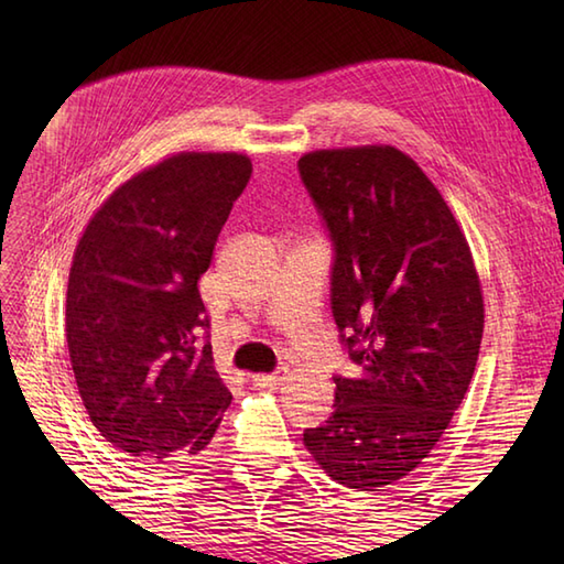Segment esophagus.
I'll return each mask as SVG.
<instances>
[{"label":"esophagus","mask_w":564,"mask_h":564,"mask_svg":"<svg viewBox=\"0 0 564 564\" xmlns=\"http://www.w3.org/2000/svg\"><path fill=\"white\" fill-rule=\"evenodd\" d=\"M283 378H285L283 373H257V376H251V382H254L257 388H275V386H281Z\"/></svg>","instance_id":"obj_1"}]
</instances>
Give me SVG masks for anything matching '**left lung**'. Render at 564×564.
I'll return each mask as SVG.
<instances>
[{
	"label": "left lung",
	"mask_w": 564,
	"mask_h": 564,
	"mask_svg": "<svg viewBox=\"0 0 564 564\" xmlns=\"http://www.w3.org/2000/svg\"><path fill=\"white\" fill-rule=\"evenodd\" d=\"M301 176L337 259L332 313L361 376L305 448L334 482L376 492L422 465L458 410L485 329L482 283L448 203L392 145L307 152Z\"/></svg>",
	"instance_id": "8db88e82"
}]
</instances>
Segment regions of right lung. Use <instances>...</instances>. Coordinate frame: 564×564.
<instances>
[{
	"mask_svg": "<svg viewBox=\"0 0 564 564\" xmlns=\"http://www.w3.org/2000/svg\"><path fill=\"white\" fill-rule=\"evenodd\" d=\"M249 176L245 152L170 154L101 203L72 257L65 337L82 404L148 465L198 455L232 402L203 341L198 281Z\"/></svg>",
	"mask_w": 564,
	"mask_h": 564,
	"instance_id": "1",
	"label": "right lung"
}]
</instances>
